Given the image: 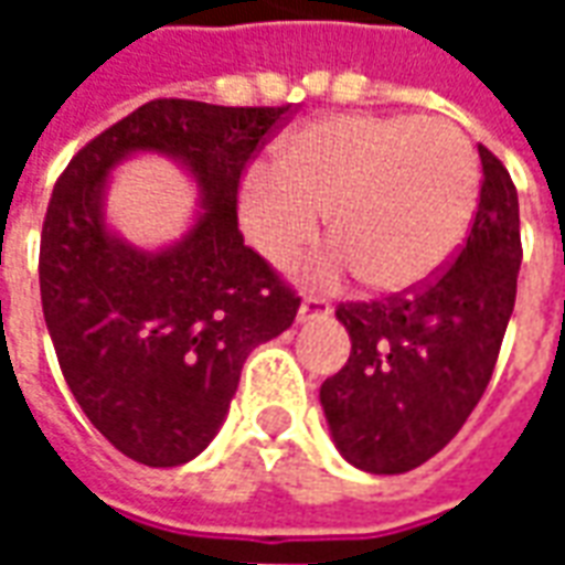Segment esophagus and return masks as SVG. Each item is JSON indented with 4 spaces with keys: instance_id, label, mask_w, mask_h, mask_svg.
Here are the masks:
<instances>
[{
    "instance_id": "34e87169",
    "label": "esophagus",
    "mask_w": 565,
    "mask_h": 565,
    "mask_svg": "<svg viewBox=\"0 0 565 565\" xmlns=\"http://www.w3.org/2000/svg\"><path fill=\"white\" fill-rule=\"evenodd\" d=\"M332 315V306L327 299H320V296H306L302 299V306L296 311V320L299 323H308V320H323Z\"/></svg>"
}]
</instances>
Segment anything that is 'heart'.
I'll list each match as a JSON object with an SVG mask.
<instances>
[{"label":"heart","mask_w":565,"mask_h":565,"mask_svg":"<svg viewBox=\"0 0 565 565\" xmlns=\"http://www.w3.org/2000/svg\"><path fill=\"white\" fill-rule=\"evenodd\" d=\"M478 202V162L448 120L339 115L278 141L271 172L238 193L250 245L287 269L327 214L330 247L311 278L332 284L360 271L379 294L433 281L466 238Z\"/></svg>","instance_id":"1"}]
</instances>
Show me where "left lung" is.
<instances>
[{"mask_svg":"<svg viewBox=\"0 0 565 565\" xmlns=\"http://www.w3.org/2000/svg\"><path fill=\"white\" fill-rule=\"evenodd\" d=\"M481 199L472 233L448 271L412 296L339 306L351 356L320 387L344 460L403 475L460 433L487 391L514 311L521 211L505 166L478 145Z\"/></svg>","mask_w":565,"mask_h":565,"instance_id":"8db88e82","label":"left lung"}]
</instances>
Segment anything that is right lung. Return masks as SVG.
Wrapping results in <instances>:
<instances>
[{
    "instance_id": "add662e5",
    "label": "right lung",
    "mask_w": 565,
    "mask_h": 565,
    "mask_svg": "<svg viewBox=\"0 0 565 565\" xmlns=\"http://www.w3.org/2000/svg\"><path fill=\"white\" fill-rule=\"evenodd\" d=\"M281 108L153 99L75 153L42 226L44 323L81 412L129 460L181 466L226 420L247 354L281 335L299 296L238 233L247 160ZM141 152L172 159L198 186L174 243L132 246L107 223L114 169Z\"/></svg>"
}]
</instances>
